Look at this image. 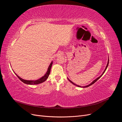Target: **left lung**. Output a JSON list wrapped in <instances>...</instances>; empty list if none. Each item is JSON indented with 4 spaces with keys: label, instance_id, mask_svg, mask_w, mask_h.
Wrapping results in <instances>:
<instances>
[{
    "label": "left lung",
    "instance_id": "1",
    "mask_svg": "<svg viewBox=\"0 0 122 122\" xmlns=\"http://www.w3.org/2000/svg\"><path fill=\"white\" fill-rule=\"evenodd\" d=\"M108 64H109V59H108V62H107V65H106V68H105V70H104V71H103V73L102 74H101V75H100V76L99 77H98V78H96V79L95 80H94V81H93V82H91V83H90V84H88V85H87V86H78V85H77V84H75L74 83V82H73L72 81H71V80H70L68 78H68V79L69 80V81L70 82H71V83H72V84H73L74 85H75V86H78V87H88V86H91V85H92V84H94L95 82H96L100 78V77L103 75V74H104V72H105V71H106V69H107V67H108Z\"/></svg>",
    "mask_w": 122,
    "mask_h": 122
}]
</instances>
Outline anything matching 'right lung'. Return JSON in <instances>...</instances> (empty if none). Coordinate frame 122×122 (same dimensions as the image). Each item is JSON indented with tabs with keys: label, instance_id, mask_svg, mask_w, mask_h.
Instances as JSON below:
<instances>
[{
	"label": "right lung",
	"instance_id": "obj_1",
	"mask_svg": "<svg viewBox=\"0 0 122 122\" xmlns=\"http://www.w3.org/2000/svg\"><path fill=\"white\" fill-rule=\"evenodd\" d=\"M52 64H53V61H51L49 66L48 68V69H47V72L46 73L45 75H44L43 77H42L41 78H40L39 79L36 80H27L23 79L22 78H21V77H20L18 75H17L15 73V72L14 73L16 75V76L18 77V78H19V79L21 81H22L23 83H24L25 84H29V85L38 84L44 82V81H45L47 80V79L48 78L49 75L50 73V70H51V67H52Z\"/></svg>",
	"mask_w": 122,
	"mask_h": 122
}]
</instances>
